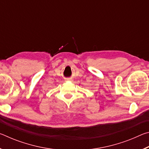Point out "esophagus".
Instances as JSON below:
<instances>
[{"label":"esophagus","mask_w":149,"mask_h":149,"mask_svg":"<svg viewBox=\"0 0 149 149\" xmlns=\"http://www.w3.org/2000/svg\"><path fill=\"white\" fill-rule=\"evenodd\" d=\"M68 80H70V81H72V80H71V79H68Z\"/></svg>","instance_id":"esophagus-1"}]
</instances>
